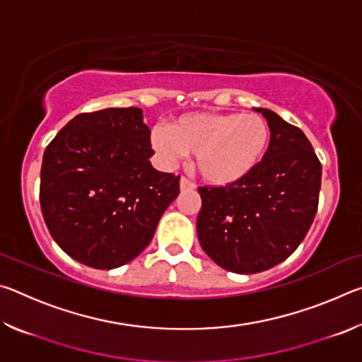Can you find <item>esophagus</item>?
<instances>
[{
  "mask_svg": "<svg viewBox=\"0 0 362 362\" xmlns=\"http://www.w3.org/2000/svg\"><path fill=\"white\" fill-rule=\"evenodd\" d=\"M194 188V183L189 182L185 177H182L180 179V189H193Z\"/></svg>",
  "mask_w": 362,
  "mask_h": 362,
  "instance_id": "esophagus-1",
  "label": "esophagus"
}]
</instances>
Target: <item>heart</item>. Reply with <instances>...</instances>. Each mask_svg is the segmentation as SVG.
<instances>
[{
    "mask_svg": "<svg viewBox=\"0 0 362 362\" xmlns=\"http://www.w3.org/2000/svg\"><path fill=\"white\" fill-rule=\"evenodd\" d=\"M269 124L259 113H189L168 129H155L151 145L166 163L194 156L201 179L216 187L240 182L259 166L269 145Z\"/></svg>",
    "mask_w": 362,
    "mask_h": 362,
    "instance_id": "obj_1",
    "label": "heart"
}]
</instances>
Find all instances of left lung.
<instances>
[{
	"label": "left lung",
	"instance_id": "obj_1",
	"mask_svg": "<svg viewBox=\"0 0 362 362\" xmlns=\"http://www.w3.org/2000/svg\"><path fill=\"white\" fill-rule=\"evenodd\" d=\"M268 150L252 173L225 187H199V244L233 273L252 274L286 260L313 223L321 163L298 127L267 108Z\"/></svg>",
	"mask_w": 362,
	"mask_h": 362
}]
</instances>
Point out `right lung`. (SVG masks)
Masks as SVG:
<instances>
[{
  "label": "right lung",
  "mask_w": 362,
  "mask_h": 362,
  "mask_svg": "<svg viewBox=\"0 0 362 362\" xmlns=\"http://www.w3.org/2000/svg\"><path fill=\"white\" fill-rule=\"evenodd\" d=\"M153 153L136 107L81 113L59 131L42 156L40 203L64 252L112 269L148 246L180 180L153 169Z\"/></svg>",
  "instance_id": "obj_1"
}]
</instances>
